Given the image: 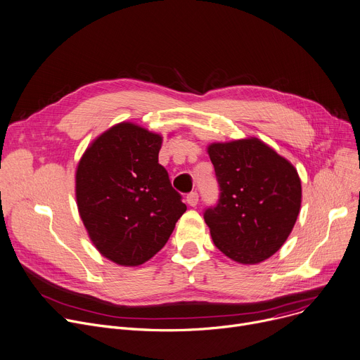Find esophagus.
Returning a JSON list of instances; mask_svg holds the SVG:
<instances>
[{"label":"esophagus","instance_id":"obj_1","mask_svg":"<svg viewBox=\"0 0 360 360\" xmlns=\"http://www.w3.org/2000/svg\"><path fill=\"white\" fill-rule=\"evenodd\" d=\"M186 202L191 207H195L198 204V193H189L186 195Z\"/></svg>","mask_w":360,"mask_h":360}]
</instances>
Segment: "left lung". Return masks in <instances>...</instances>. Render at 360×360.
I'll return each instance as SVG.
<instances>
[{"label": "left lung", "mask_w": 360, "mask_h": 360, "mask_svg": "<svg viewBox=\"0 0 360 360\" xmlns=\"http://www.w3.org/2000/svg\"><path fill=\"white\" fill-rule=\"evenodd\" d=\"M207 152L220 186L217 205L204 212L215 248L243 265L271 257L300 214L297 169L256 137L211 143Z\"/></svg>", "instance_id": "8db88e82"}]
</instances>
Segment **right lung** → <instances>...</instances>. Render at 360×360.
Listing matches in <instances>:
<instances>
[{"mask_svg": "<svg viewBox=\"0 0 360 360\" xmlns=\"http://www.w3.org/2000/svg\"><path fill=\"white\" fill-rule=\"evenodd\" d=\"M162 136L123 122L95 139L75 175L77 205L97 250L139 266L167 242L186 211L159 165Z\"/></svg>", "mask_w": 360, "mask_h": 360, "instance_id": "right-lung-1", "label": "right lung"}]
</instances>
